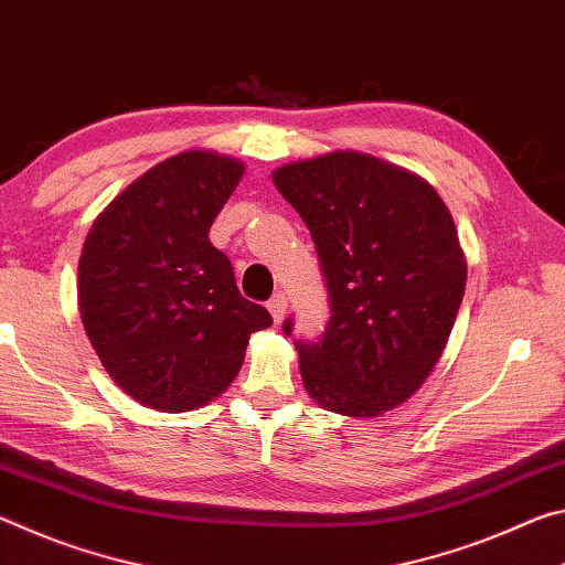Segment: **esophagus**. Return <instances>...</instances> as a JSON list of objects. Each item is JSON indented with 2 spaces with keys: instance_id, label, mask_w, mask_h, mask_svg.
Listing matches in <instances>:
<instances>
[{
  "instance_id": "esophagus-1",
  "label": "esophagus",
  "mask_w": 565,
  "mask_h": 565,
  "mask_svg": "<svg viewBox=\"0 0 565 565\" xmlns=\"http://www.w3.org/2000/svg\"><path fill=\"white\" fill-rule=\"evenodd\" d=\"M267 310H270V316L275 322H280L285 318V310H288V298H285L282 292L273 295L270 300H267Z\"/></svg>"
}]
</instances>
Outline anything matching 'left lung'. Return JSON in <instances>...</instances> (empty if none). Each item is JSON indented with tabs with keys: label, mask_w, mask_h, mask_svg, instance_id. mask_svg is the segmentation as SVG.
Listing matches in <instances>:
<instances>
[{
	"label": "left lung",
	"mask_w": 565,
	"mask_h": 565,
	"mask_svg": "<svg viewBox=\"0 0 565 565\" xmlns=\"http://www.w3.org/2000/svg\"><path fill=\"white\" fill-rule=\"evenodd\" d=\"M273 182L308 225L328 288L326 330L295 340L305 387L355 418L395 408L436 367L466 292L448 207L418 174L360 152L282 164Z\"/></svg>",
	"instance_id": "8db88e82"
}]
</instances>
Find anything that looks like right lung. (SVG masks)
Masks as SVG:
<instances>
[{
	"instance_id": "obj_1",
	"label": "right lung",
	"mask_w": 565,
	"mask_h": 565,
	"mask_svg": "<svg viewBox=\"0 0 565 565\" xmlns=\"http://www.w3.org/2000/svg\"><path fill=\"white\" fill-rule=\"evenodd\" d=\"M243 162L190 150L135 180L95 220L79 257V312L115 383L147 408L195 411L235 381L273 326L237 290L210 227Z\"/></svg>"
}]
</instances>
